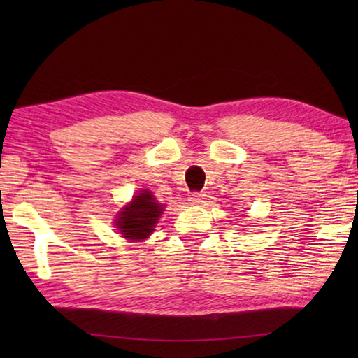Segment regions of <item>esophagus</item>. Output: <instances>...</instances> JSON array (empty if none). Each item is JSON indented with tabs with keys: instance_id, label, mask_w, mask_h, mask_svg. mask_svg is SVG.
I'll list each match as a JSON object with an SVG mask.
<instances>
[{
	"instance_id": "34e87169",
	"label": "esophagus",
	"mask_w": 358,
	"mask_h": 358,
	"mask_svg": "<svg viewBox=\"0 0 358 358\" xmlns=\"http://www.w3.org/2000/svg\"><path fill=\"white\" fill-rule=\"evenodd\" d=\"M205 197H207V194H203V192H192L191 197H189V203H192V205H202L205 202Z\"/></svg>"
}]
</instances>
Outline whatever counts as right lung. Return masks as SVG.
I'll return each instance as SVG.
<instances>
[{
  "label": "right lung",
  "mask_w": 358,
  "mask_h": 358,
  "mask_svg": "<svg viewBox=\"0 0 358 358\" xmlns=\"http://www.w3.org/2000/svg\"><path fill=\"white\" fill-rule=\"evenodd\" d=\"M164 205L156 201L153 192L142 189L132 201L124 205L115 220V226L120 230L121 237L131 241H142L153 232L159 220Z\"/></svg>",
  "instance_id": "1"
}]
</instances>
